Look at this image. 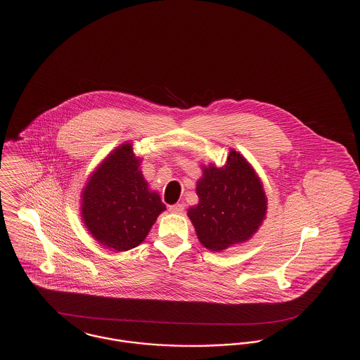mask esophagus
Returning a JSON list of instances; mask_svg holds the SVG:
<instances>
[{
  "label": "esophagus",
  "mask_w": 360,
  "mask_h": 360,
  "mask_svg": "<svg viewBox=\"0 0 360 360\" xmlns=\"http://www.w3.org/2000/svg\"><path fill=\"white\" fill-rule=\"evenodd\" d=\"M184 210H185L184 204H175V205L170 206V212L175 213V214H182Z\"/></svg>",
  "instance_id": "34e87169"
}]
</instances>
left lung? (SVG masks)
<instances>
[{
    "label": "left lung",
    "instance_id": "left-lung-1",
    "mask_svg": "<svg viewBox=\"0 0 360 360\" xmlns=\"http://www.w3.org/2000/svg\"><path fill=\"white\" fill-rule=\"evenodd\" d=\"M197 205L188 210L198 240L210 251H224L251 239L266 219L267 198L247 159L231 150L223 167L202 169Z\"/></svg>",
    "mask_w": 360,
    "mask_h": 360
}]
</instances>
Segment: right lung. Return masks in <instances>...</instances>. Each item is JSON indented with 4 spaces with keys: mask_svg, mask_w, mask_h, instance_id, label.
I'll list each match as a JSON object with an SVG mask.
<instances>
[{
    "mask_svg": "<svg viewBox=\"0 0 360 360\" xmlns=\"http://www.w3.org/2000/svg\"><path fill=\"white\" fill-rule=\"evenodd\" d=\"M140 158L131 143L112 151L96 169L82 191V220L90 235L106 248L128 251L147 238L166 210L139 170Z\"/></svg>",
    "mask_w": 360,
    "mask_h": 360,
    "instance_id": "right-lung-1",
    "label": "right lung"
}]
</instances>
